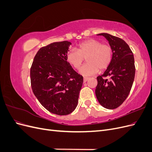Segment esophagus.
I'll list each match as a JSON object with an SVG mask.
<instances>
[{"mask_svg":"<svg viewBox=\"0 0 152 152\" xmlns=\"http://www.w3.org/2000/svg\"><path fill=\"white\" fill-rule=\"evenodd\" d=\"M89 79V77H84V82H86Z\"/></svg>","mask_w":152,"mask_h":152,"instance_id":"obj_1","label":"esophagus"}]
</instances>
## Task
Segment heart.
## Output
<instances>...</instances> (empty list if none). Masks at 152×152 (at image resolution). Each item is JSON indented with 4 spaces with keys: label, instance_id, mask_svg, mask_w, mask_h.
<instances>
[{
    "label": "heart",
    "instance_id": "b5f03b06",
    "mask_svg": "<svg viewBox=\"0 0 152 152\" xmlns=\"http://www.w3.org/2000/svg\"><path fill=\"white\" fill-rule=\"evenodd\" d=\"M112 56L113 49L110 45L92 39L80 43L78 50L69 49L66 58L68 63L76 70H79L86 58L87 63L80 68V73L84 75H91L99 70H106L112 62Z\"/></svg>",
    "mask_w": 152,
    "mask_h": 152
}]
</instances>
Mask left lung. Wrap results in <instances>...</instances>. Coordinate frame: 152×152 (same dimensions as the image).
I'll return each mask as SVG.
<instances>
[{"label": "left lung", "mask_w": 152, "mask_h": 152, "mask_svg": "<svg viewBox=\"0 0 152 152\" xmlns=\"http://www.w3.org/2000/svg\"><path fill=\"white\" fill-rule=\"evenodd\" d=\"M107 39L113 49L112 60L102 75L97 77L95 93L100 104L107 109L121 106L130 93L135 76L134 59L128 44L108 34H98Z\"/></svg>", "instance_id": "1"}]
</instances>
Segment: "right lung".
<instances>
[{"mask_svg":"<svg viewBox=\"0 0 152 152\" xmlns=\"http://www.w3.org/2000/svg\"><path fill=\"white\" fill-rule=\"evenodd\" d=\"M71 42H53L41 48L30 68L32 91L39 102L50 113L66 115L75 109L83 77L66 61Z\"/></svg>","mask_w":152,"mask_h":152,"instance_id":"right-lung-1","label":"right lung"}]
</instances>
